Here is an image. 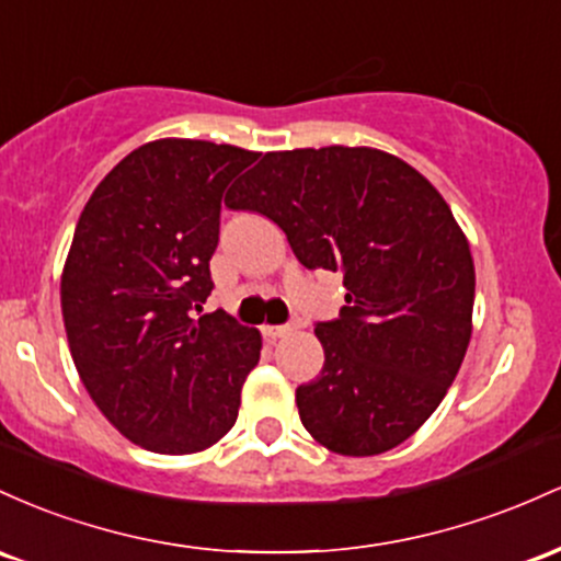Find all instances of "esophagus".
<instances>
[{
	"label": "esophagus",
	"mask_w": 561,
	"mask_h": 561,
	"mask_svg": "<svg viewBox=\"0 0 561 561\" xmlns=\"http://www.w3.org/2000/svg\"><path fill=\"white\" fill-rule=\"evenodd\" d=\"M294 329L291 325H264V336L267 339H280L286 336V333H291Z\"/></svg>",
	"instance_id": "34e87169"
}]
</instances>
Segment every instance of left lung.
I'll return each mask as SVG.
<instances>
[{
	"label": "left lung",
	"mask_w": 561,
	"mask_h": 561,
	"mask_svg": "<svg viewBox=\"0 0 561 561\" xmlns=\"http://www.w3.org/2000/svg\"><path fill=\"white\" fill-rule=\"evenodd\" d=\"M225 204L286 232L307 270L344 275L339 318L318 320L325 363L297 387L299 419L342 456H376L432 416L471 336L474 262L450 206L374 148L264 153Z\"/></svg>",
	"instance_id": "8db88e82"
}]
</instances>
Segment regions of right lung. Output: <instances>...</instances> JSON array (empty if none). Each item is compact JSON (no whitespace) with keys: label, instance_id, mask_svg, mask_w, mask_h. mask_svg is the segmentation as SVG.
<instances>
[{"label":"right lung","instance_id":"right-lung-1","mask_svg":"<svg viewBox=\"0 0 561 561\" xmlns=\"http://www.w3.org/2000/svg\"><path fill=\"white\" fill-rule=\"evenodd\" d=\"M256 159L236 145L148 142L81 211L60 280L68 347L94 405L140 448L196 453L236 424L260 331L196 312L214 288L225 191Z\"/></svg>","mask_w":561,"mask_h":561}]
</instances>
